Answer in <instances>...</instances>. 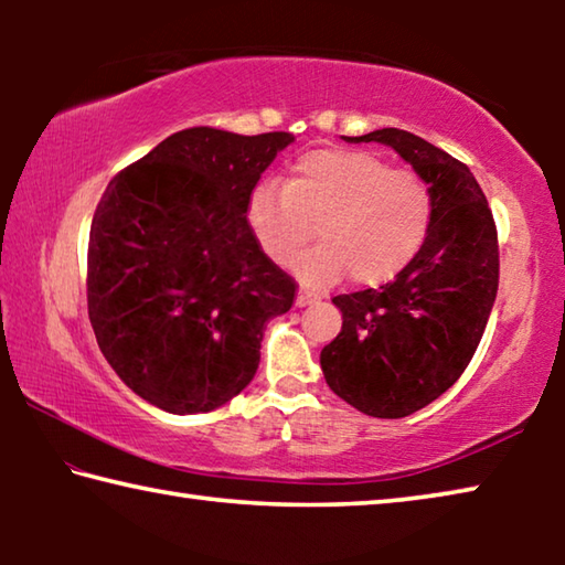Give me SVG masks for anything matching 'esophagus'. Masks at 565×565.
I'll return each instance as SVG.
<instances>
[{
  "instance_id": "obj_1",
  "label": "esophagus",
  "mask_w": 565,
  "mask_h": 565,
  "mask_svg": "<svg viewBox=\"0 0 565 565\" xmlns=\"http://www.w3.org/2000/svg\"><path fill=\"white\" fill-rule=\"evenodd\" d=\"M317 301H319V296L306 291V289H301L299 296H296V306H309V303H317Z\"/></svg>"
}]
</instances>
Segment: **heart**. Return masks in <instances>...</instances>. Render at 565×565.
<instances>
[{"label":"heart","mask_w":565,"mask_h":565,"mask_svg":"<svg viewBox=\"0 0 565 565\" xmlns=\"http://www.w3.org/2000/svg\"><path fill=\"white\" fill-rule=\"evenodd\" d=\"M248 222L279 266L299 259L319 226L321 246L296 264L306 284H333L347 271L356 284H381L424 246L434 191L414 169H394L371 151L323 149L296 161L289 184L256 189Z\"/></svg>","instance_id":"obj_1"}]
</instances>
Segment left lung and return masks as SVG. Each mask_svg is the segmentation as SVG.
Listing matches in <instances>:
<instances>
[{
	"label": "left lung",
	"instance_id": "left-lung-1",
	"mask_svg": "<svg viewBox=\"0 0 565 565\" xmlns=\"http://www.w3.org/2000/svg\"><path fill=\"white\" fill-rule=\"evenodd\" d=\"M349 141L396 149L434 191L418 254L379 289L333 296L341 333L321 351L337 396L376 418H404L451 388L471 363L499 291V232L463 161L404 129Z\"/></svg>",
	"mask_w": 565,
	"mask_h": 565
}]
</instances>
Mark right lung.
<instances>
[{
	"mask_svg": "<svg viewBox=\"0 0 565 565\" xmlns=\"http://www.w3.org/2000/svg\"><path fill=\"white\" fill-rule=\"evenodd\" d=\"M286 131L191 127L121 169L92 218L87 306L99 349L134 394L206 414L248 386L264 327L296 281L246 212Z\"/></svg>",
	"mask_w": 565,
	"mask_h": 565,
	"instance_id": "add662e5",
	"label": "right lung"
}]
</instances>
